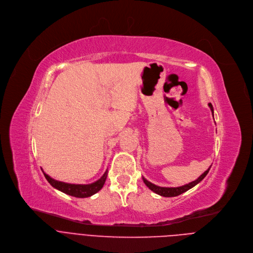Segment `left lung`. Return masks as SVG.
I'll list each match as a JSON object with an SVG mask.
<instances>
[{"label":"left lung","mask_w":253,"mask_h":253,"mask_svg":"<svg viewBox=\"0 0 253 253\" xmlns=\"http://www.w3.org/2000/svg\"><path fill=\"white\" fill-rule=\"evenodd\" d=\"M208 105H209V107H210V109H211V111H212V113H213V117H214V109H213V106H212L211 103H209ZM211 167H212V166H211ZM211 167H210L208 169H207L204 173H202L196 180H194V181H192V182H189V183H187V185H185V186L176 187V188H164V187H158V186L154 185V183L148 181V180H147L146 178H144V177H142V179H143L145 185H146L152 192H154L155 194H157V195H159V196H163V197H176V196H178V195H180V194H182V193H185V192L189 191L190 189L194 188L196 185H198V183H199L200 181H202V180L204 179V177H205L207 174H208V172H209Z\"/></svg>","instance_id":"left-lung-1"}]
</instances>
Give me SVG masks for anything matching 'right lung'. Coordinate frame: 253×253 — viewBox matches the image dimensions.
Returning <instances> with one entry per match:
<instances>
[{"label": "right lung", "instance_id": "add662e5", "mask_svg": "<svg viewBox=\"0 0 253 253\" xmlns=\"http://www.w3.org/2000/svg\"><path fill=\"white\" fill-rule=\"evenodd\" d=\"M43 173H44L45 178L47 179V181L54 189L64 193L66 195L76 197V198H87V197L95 195L103 188L104 183L106 181V178H107L108 170L105 171V173L101 176V178H99L95 182L88 183V185H76V183H67V182L59 181V180H56V179L50 177L44 171H43Z\"/></svg>", "mask_w": 253, "mask_h": 253}]
</instances>
